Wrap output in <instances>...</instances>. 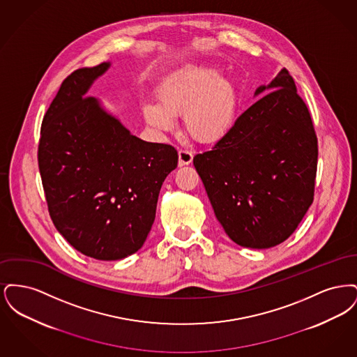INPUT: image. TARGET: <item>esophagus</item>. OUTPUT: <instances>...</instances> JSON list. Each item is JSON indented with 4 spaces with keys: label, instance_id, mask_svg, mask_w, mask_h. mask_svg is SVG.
I'll list each match as a JSON object with an SVG mask.
<instances>
[{
    "label": "esophagus",
    "instance_id": "obj_1",
    "mask_svg": "<svg viewBox=\"0 0 357 357\" xmlns=\"http://www.w3.org/2000/svg\"><path fill=\"white\" fill-rule=\"evenodd\" d=\"M192 153L188 150H179V166H186L192 162Z\"/></svg>",
    "mask_w": 357,
    "mask_h": 357
}]
</instances>
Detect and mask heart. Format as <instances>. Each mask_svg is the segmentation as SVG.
Returning a JSON list of instances; mask_svg holds the SVG:
<instances>
[{
    "label": "heart",
    "mask_w": 357,
    "mask_h": 357,
    "mask_svg": "<svg viewBox=\"0 0 357 357\" xmlns=\"http://www.w3.org/2000/svg\"><path fill=\"white\" fill-rule=\"evenodd\" d=\"M159 105L143 108L146 120L158 130L169 131L172 118L183 115L187 134L204 143L220 140L234 124L239 107L237 86L218 70L190 66L171 75L158 93Z\"/></svg>",
    "instance_id": "heart-1"
}]
</instances>
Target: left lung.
Listing matches in <instances>:
<instances>
[{"label": "left lung", "instance_id": "left-lung-1", "mask_svg": "<svg viewBox=\"0 0 357 357\" xmlns=\"http://www.w3.org/2000/svg\"><path fill=\"white\" fill-rule=\"evenodd\" d=\"M194 166L226 234L243 248L288 239L313 202L317 136L287 68Z\"/></svg>", "mask_w": 357, "mask_h": 357}]
</instances>
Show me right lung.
Wrapping results in <instances>:
<instances>
[{"instance_id":"add662e5","label":"right lung","mask_w":357,"mask_h":357,"mask_svg":"<svg viewBox=\"0 0 357 357\" xmlns=\"http://www.w3.org/2000/svg\"><path fill=\"white\" fill-rule=\"evenodd\" d=\"M108 67L76 69L64 79L44 115L37 151L53 225L77 252L100 261L142 248L160 187L178 165L172 146L131 135L85 96Z\"/></svg>"}]
</instances>
